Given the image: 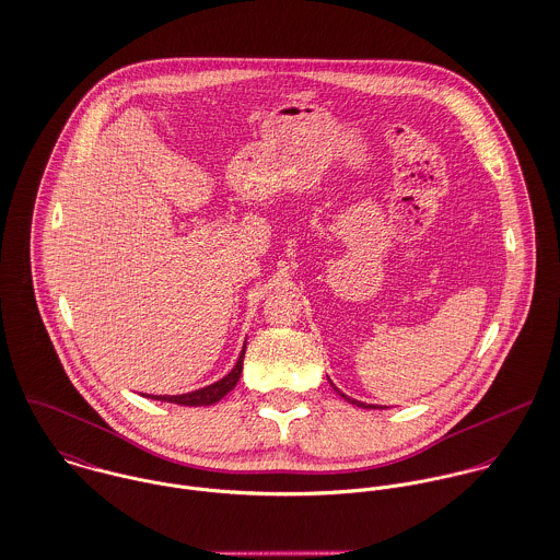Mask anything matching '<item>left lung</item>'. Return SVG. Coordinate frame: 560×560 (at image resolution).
<instances>
[{"label": "left lung", "mask_w": 560, "mask_h": 560, "mask_svg": "<svg viewBox=\"0 0 560 560\" xmlns=\"http://www.w3.org/2000/svg\"><path fill=\"white\" fill-rule=\"evenodd\" d=\"M332 386H335V384H332ZM335 390H337V393H339V395H341V397H346V399H348V401H350V404H357V406H363V408H375V406H372V404H370V406H368V404H363V401H359V399H352V397H348V395H346V393H341V390H339V388H337V386H335Z\"/></svg>", "instance_id": "8db88e82"}]
</instances>
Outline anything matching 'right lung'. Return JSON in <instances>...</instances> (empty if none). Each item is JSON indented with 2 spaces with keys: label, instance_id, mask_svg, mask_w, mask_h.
I'll use <instances>...</instances> for the list:
<instances>
[{
  "label": "right lung",
  "instance_id": "1",
  "mask_svg": "<svg viewBox=\"0 0 560 560\" xmlns=\"http://www.w3.org/2000/svg\"><path fill=\"white\" fill-rule=\"evenodd\" d=\"M243 357H245V348L241 350V357H238V361H236L232 372L223 375L221 380L203 386V388L183 393V395H145V397L161 399V401H172V404H180V406H210V404L219 401L223 395H228L236 386L241 372H243Z\"/></svg>",
  "mask_w": 560,
  "mask_h": 560
}]
</instances>
